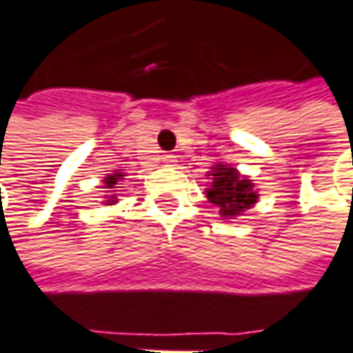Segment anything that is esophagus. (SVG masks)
Returning <instances> with one entry per match:
<instances>
[{"label":"esophagus","instance_id":"obj_1","mask_svg":"<svg viewBox=\"0 0 353 353\" xmlns=\"http://www.w3.org/2000/svg\"><path fill=\"white\" fill-rule=\"evenodd\" d=\"M163 163L166 164V166H172V164L176 163V157H174V154H164Z\"/></svg>","mask_w":353,"mask_h":353}]
</instances>
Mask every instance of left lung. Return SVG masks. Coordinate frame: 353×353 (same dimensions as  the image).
I'll return each mask as SVG.
<instances>
[{"instance_id": "left-lung-1", "label": "left lung", "mask_w": 353, "mask_h": 353, "mask_svg": "<svg viewBox=\"0 0 353 353\" xmlns=\"http://www.w3.org/2000/svg\"><path fill=\"white\" fill-rule=\"evenodd\" d=\"M211 187L205 190L209 203H213L219 209L223 219H235L247 209H251L259 194L255 189V183L241 174L233 164L216 163L207 172Z\"/></svg>"}]
</instances>
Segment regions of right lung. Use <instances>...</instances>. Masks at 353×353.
Here are the masks:
<instances>
[{
  "mask_svg": "<svg viewBox=\"0 0 353 353\" xmlns=\"http://www.w3.org/2000/svg\"><path fill=\"white\" fill-rule=\"evenodd\" d=\"M124 176H126V174H124V172H118V170L110 172L108 176H104V189H116L118 181H122ZM104 199H106V201H104L106 205H116V201H118L116 194H106Z\"/></svg>",
  "mask_w": 353,
  "mask_h": 353,
  "instance_id": "right-lung-1",
  "label": "right lung"
}]
</instances>
